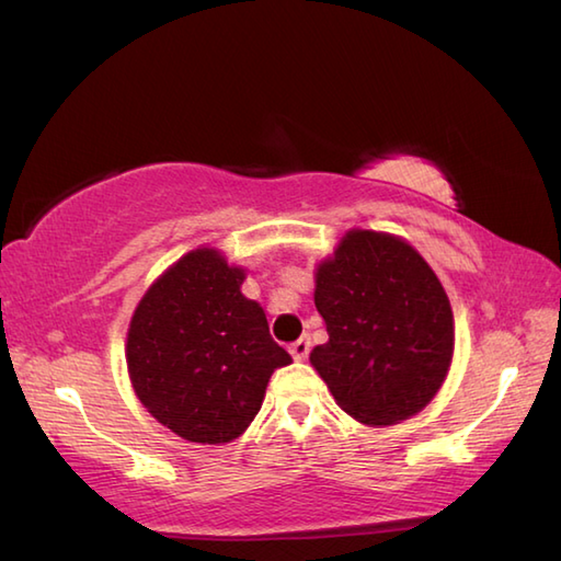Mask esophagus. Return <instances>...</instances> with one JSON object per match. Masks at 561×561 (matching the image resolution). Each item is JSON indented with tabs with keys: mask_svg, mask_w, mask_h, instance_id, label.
<instances>
[{
	"mask_svg": "<svg viewBox=\"0 0 561 561\" xmlns=\"http://www.w3.org/2000/svg\"><path fill=\"white\" fill-rule=\"evenodd\" d=\"M310 344H312V341H310V336H307V334L300 336L297 341H293V344H290V356L295 360H305L307 353H310Z\"/></svg>",
	"mask_w": 561,
	"mask_h": 561,
	"instance_id": "34e87169",
	"label": "esophagus"
}]
</instances>
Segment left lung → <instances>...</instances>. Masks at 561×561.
I'll return each instance as SVG.
<instances>
[{
  "instance_id": "obj_1",
  "label": "left lung",
  "mask_w": 561,
  "mask_h": 561,
  "mask_svg": "<svg viewBox=\"0 0 561 561\" xmlns=\"http://www.w3.org/2000/svg\"><path fill=\"white\" fill-rule=\"evenodd\" d=\"M329 341L310 360L336 404L368 426L424 409L453 360V310L436 273L402 239L353 230L317 268Z\"/></svg>"
}]
</instances>
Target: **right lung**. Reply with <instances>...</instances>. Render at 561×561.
Masks as SVG:
<instances>
[{"label": "right lung", "instance_id": "right-lung-1", "mask_svg": "<svg viewBox=\"0 0 561 561\" xmlns=\"http://www.w3.org/2000/svg\"><path fill=\"white\" fill-rule=\"evenodd\" d=\"M244 271L215 249L179 259L137 305L128 373L145 409L191 443H230L259 414L271 373L290 353L271 339Z\"/></svg>", "mask_w": 561, "mask_h": 561}]
</instances>
